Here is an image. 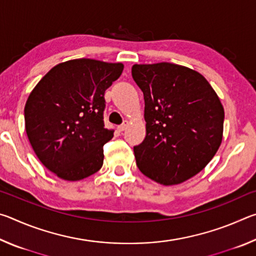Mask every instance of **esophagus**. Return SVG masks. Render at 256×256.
<instances>
[{"label":"esophagus","mask_w":256,"mask_h":256,"mask_svg":"<svg viewBox=\"0 0 256 256\" xmlns=\"http://www.w3.org/2000/svg\"><path fill=\"white\" fill-rule=\"evenodd\" d=\"M128 126V120H124V123L120 124L118 128L120 132H123V131H125V130H126Z\"/></svg>","instance_id":"obj_1"}]
</instances>
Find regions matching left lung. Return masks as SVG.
Instances as JSON below:
<instances>
[{
    "mask_svg": "<svg viewBox=\"0 0 256 256\" xmlns=\"http://www.w3.org/2000/svg\"><path fill=\"white\" fill-rule=\"evenodd\" d=\"M132 76L144 98L146 134L134 146L138 170L159 184L183 183L222 144V102L204 76L178 64H134Z\"/></svg>",
    "mask_w": 256,
    "mask_h": 256,
    "instance_id": "obj_1",
    "label": "left lung"
}]
</instances>
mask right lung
I'll list each match as a JSON object with an SVG mask.
<instances>
[{"label": "right lung", "instance_id": "add662e5", "mask_svg": "<svg viewBox=\"0 0 256 256\" xmlns=\"http://www.w3.org/2000/svg\"><path fill=\"white\" fill-rule=\"evenodd\" d=\"M123 68L92 58L66 60L30 92L26 132L38 159L60 178L80 180L102 168V146L114 136L104 124V94Z\"/></svg>", "mask_w": 256, "mask_h": 256}]
</instances>
